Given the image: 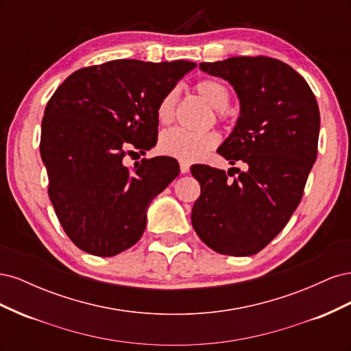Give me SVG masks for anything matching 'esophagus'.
<instances>
[{"label": "esophagus", "mask_w": 351, "mask_h": 351, "mask_svg": "<svg viewBox=\"0 0 351 351\" xmlns=\"http://www.w3.org/2000/svg\"><path fill=\"white\" fill-rule=\"evenodd\" d=\"M180 169H182L183 174H187L190 171V164L184 162V161H180Z\"/></svg>", "instance_id": "obj_1"}]
</instances>
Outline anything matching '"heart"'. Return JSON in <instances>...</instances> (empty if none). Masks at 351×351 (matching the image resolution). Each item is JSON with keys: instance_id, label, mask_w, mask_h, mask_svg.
I'll use <instances>...</instances> for the list:
<instances>
[{"instance_id": "obj_1", "label": "heart", "mask_w": 351, "mask_h": 351, "mask_svg": "<svg viewBox=\"0 0 351 351\" xmlns=\"http://www.w3.org/2000/svg\"><path fill=\"white\" fill-rule=\"evenodd\" d=\"M195 90L212 108L217 110L219 120L226 119V108L230 104V92L224 83L217 79H202L195 84ZM177 101V89H169L159 99L156 107V117L162 124H167L173 120ZM219 141V133L215 130L196 133L176 127V129L164 132L161 137H159V151L168 156L177 158L180 161L193 162L204 158L209 151L217 147Z\"/></svg>"}]
</instances>
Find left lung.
Returning a JSON list of instances; mask_svg holds the SVG:
<instances>
[{
    "label": "left lung",
    "mask_w": 351,
    "mask_h": 351,
    "mask_svg": "<svg viewBox=\"0 0 351 351\" xmlns=\"http://www.w3.org/2000/svg\"><path fill=\"white\" fill-rule=\"evenodd\" d=\"M199 69L228 80L240 99L234 130L218 147L246 171L192 165L200 196L192 224L208 247L250 256L277 237L299 206L319 139V107L307 82L271 57H231ZM240 171V169H239Z\"/></svg>",
    "instance_id": "1"
}]
</instances>
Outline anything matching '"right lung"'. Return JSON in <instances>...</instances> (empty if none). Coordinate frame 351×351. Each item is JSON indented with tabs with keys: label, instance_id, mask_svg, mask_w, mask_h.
<instances>
[{
	"label": "right lung",
	"instance_id": "add662e5",
	"mask_svg": "<svg viewBox=\"0 0 351 351\" xmlns=\"http://www.w3.org/2000/svg\"><path fill=\"white\" fill-rule=\"evenodd\" d=\"M196 62L114 60L83 67L45 107L40 156L48 195L69 239L95 256H115L139 241L152 199L180 174L169 156L123 159L155 146L156 107Z\"/></svg>",
	"mask_w": 351,
	"mask_h": 351
}]
</instances>
